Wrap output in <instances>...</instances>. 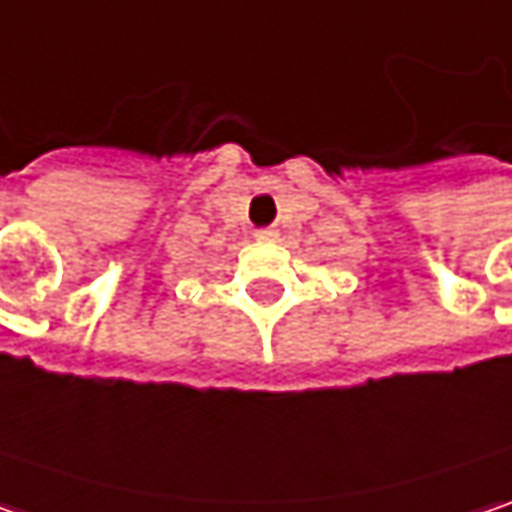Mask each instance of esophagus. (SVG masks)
<instances>
[{
	"label": "esophagus",
	"mask_w": 512,
	"mask_h": 512,
	"mask_svg": "<svg viewBox=\"0 0 512 512\" xmlns=\"http://www.w3.org/2000/svg\"><path fill=\"white\" fill-rule=\"evenodd\" d=\"M255 237L257 240H275V237H278V229H257Z\"/></svg>",
	"instance_id": "34e87169"
}]
</instances>
